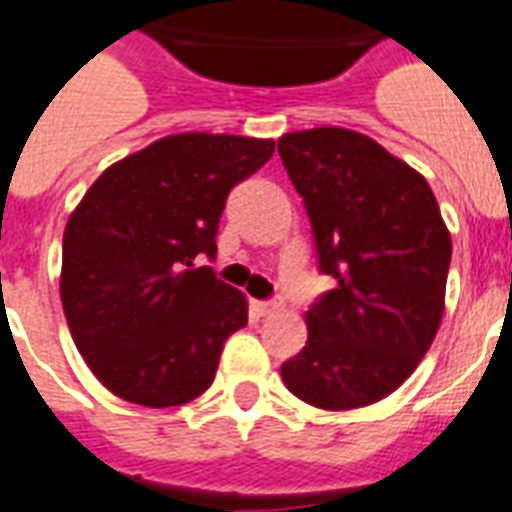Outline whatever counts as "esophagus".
Masks as SVG:
<instances>
[{
  "instance_id": "34e87169",
  "label": "esophagus",
  "mask_w": 512,
  "mask_h": 512,
  "mask_svg": "<svg viewBox=\"0 0 512 512\" xmlns=\"http://www.w3.org/2000/svg\"><path fill=\"white\" fill-rule=\"evenodd\" d=\"M252 308H255L257 316H273V313H279L281 311V303H268V300H255L252 303Z\"/></svg>"
}]
</instances>
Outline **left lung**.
Segmentation results:
<instances>
[{
  "label": "left lung",
  "instance_id": "obj_1",
  "mask_svg": "<svg viewBox=\"0 0 512 512\" xmlns=\"http://www.w3.org/2000/svg\"><path fill=\"white\" fill-rule=\"evenodd\" d=\"M279 154L337 279L281 380L305 404L361 409L401 388L436 340L452 236L428 180L361 132H287Z\"/></svg>",
  "mask_w": 512,
  "mask_h": 512
}]
</instances>
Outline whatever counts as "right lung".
I'll use <instances>...</instances> for the list:
<instances>
[{
	"instance_id": "obj_1",
	"label": "right lung",
	"mask_w": 512,
	"mask_h": 512,
	"mask_svg": "<svg viewBox=\"0 0 512 512\" xmlns=\"http://www.w3.org/2000/svg\"><path fill=\"white\" fill-rule=\"evenodd\" d=\"M273 148L180 132L111 164L76 204L60 300L76 348L114 396L167 409L212 385L223 342L247 324V297L193 260L215 255L228 191Z\"/></svg>"
}]
</instances>
